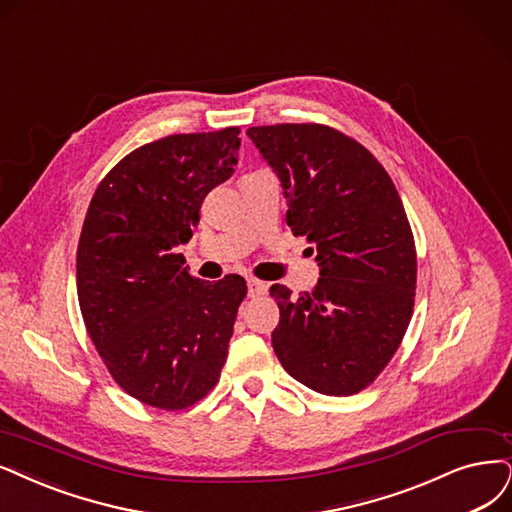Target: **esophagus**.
Returning a JSON list of instances; mask_svg holds the SVG:
<instances>
[{"label":"esophagus","instance_id":"esophagus-1","mask_svg":"<svg viewBox=\"0 0 512 512\" xmlns=\"http://www.w3.org/2000/svg\"><path fill=\"white\" fill-rule=\"evenodd\" d=\"M246 285H249V297H261V295L268 293L266 282H261L257 278H249V280H246Z\"/></svg>","mask_w":512,"mask_h":512}]
</instances>
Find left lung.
Instances as JSON below:
<instances>
[{
    "label": "left lung",
    "mask_w": 512,
    "mask_h": 512,
    "mask_svg": "<svg viewBox=\"0 0 512 512\" xmlns=\"http://www.w3.org/2000/svg\"><path fill=\"white\" fill-rule=\"evenodd\" d=\"M246 135L278 175L291 232L314 244L320 268L312 293L270 289L278 361L320 394L361 392L399 350L413 314L418 259L401 196L371 151L331 126Z\"/></svg>",
    "instance_id": "8db88e82"
}]
</instances>
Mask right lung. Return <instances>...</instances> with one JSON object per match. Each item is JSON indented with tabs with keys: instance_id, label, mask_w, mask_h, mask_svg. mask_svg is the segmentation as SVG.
I'll list each match as a JSON object with an SVG mask.
<instances>
[{
	"instance_id": "right-lung-1",
	"label": "right lung",
	"mask_w": 512,
	"mask_h": 512,
	"mask_svg": "<svg viewBox=\"0 0 512 512\" xmlns=\"http://www.w3.org/2000/svg\"><path fill=\"white\" fill-rule=\"evenodd\" d=\"M240 128L170 135L113 166L78 244L86 331L113 380L149 407L187 409L219 382L246 295L242 276L198 280L177 246L234 173Z\"/></svg>"
}]
</instances>
